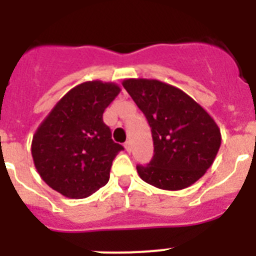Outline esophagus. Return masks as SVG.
<instances>
[{
    "label": "esophagus",
    "instance_id": "34e87169",
    "mask_svg": "<svg viewBox=\"0 0 256 256\" xmlns=\"http://www.w3.org/2000/svg\"><path fill=\"white\" fill-rule=\"evenodd\" d=\"M124 148H126V150L128 151V152H130V148H132V146H130V141H126V144H124Z\"/></svg>",
    "mask_w": 256,
    "mask_h": 256
}]
</instances>
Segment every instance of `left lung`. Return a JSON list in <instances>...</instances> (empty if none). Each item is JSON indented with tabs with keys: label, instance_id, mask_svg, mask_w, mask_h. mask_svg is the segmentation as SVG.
Returning a JSON list of instances; mask_svg holds the SVG:
<instances>
[{
	"label": "left lung",
	"instance_id": "1",
	"mask_svg": "<svg viewBox=\"0 0 256 256\" xmlns=\"http://www.w3.org/2000/svg\"><path fill=\"white\" fill-rule=\"evenodd\" d=\"M123 87L152 133V159L148 165H137L141 180L168 191L200 180L220 148V130L214 119L182 90L158 79H124Z\"/></svg>",
	"mask_w": 256,
	"mask_h": 256
}]
</instances>
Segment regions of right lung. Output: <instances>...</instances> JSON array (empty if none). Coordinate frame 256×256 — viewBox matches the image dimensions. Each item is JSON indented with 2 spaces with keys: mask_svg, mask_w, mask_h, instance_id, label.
<instances>
[{
  "mask_svg": "<svg viewBox=\"0 0 256 256\" xmlns=\"http://www.w3.org/2000/svg\"><path fill=\"white\" fill-rule=\"evenodd\" d=\"M120 92L112 82L72 88L36 130L32 156L40 178L65 198H84L105 186L115 156L124 150L104 123L105 108Z\"/></svg>",
  "mask_w": 256,
  "mask_h": 256,
  "instance_id": "right-lung-1",
  "label": "right lung"
}]
</instances>
